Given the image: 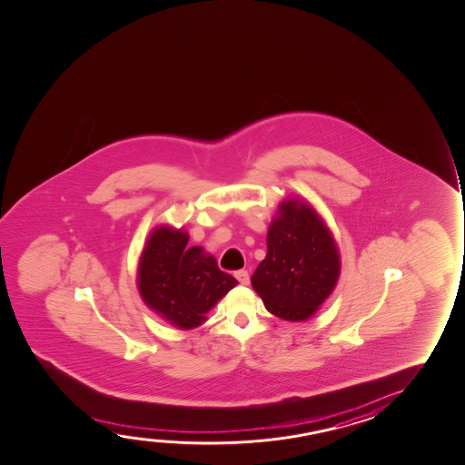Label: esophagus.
I'll return each mask as SVG.
<instances>
[{
	"mask_svg": "<svg viewBox=\"0 0 465 465\" xmlns=\"http://www.w3.org/2000/svg\"><path fill=\"white\" fill-rule=\"evenodd\" d=\"M235 277L238 279L241 285H249V282H251V279H249V272H247L246 270L236 271Z\"/></svg>",
	"mask_w": 465,
	"mask_h": 465,
	"instance_id": "esophagus-1",
	"label": "esophagus"
}]
</instances>
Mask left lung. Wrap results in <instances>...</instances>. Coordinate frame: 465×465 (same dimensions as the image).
<instances>
[{"mask_svg":"<svg viewBox=\"0 0 465 465\" xmlns=\"http://www.w3.org/2000/svg\"><path fill=\"white\" fill-rule=\"evenodd\" d=\"M266 244L251 279L253 290L281 320H309L339 282L341 262L332 232L309 202L288 197L271 221Z\"/></svg>","mask_w":465,"mask_h":465,"instance_id":"left-lung-1","label":"left lung"}]
</instances>
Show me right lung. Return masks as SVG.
Here are the masks:
<instances>
[{
	"instance_id": "1",
	"label": "right lung",
	"mask_w": 465,
	"mask_h": 465,
	"mask_svg": "<svg viewBox=\"0 0 465 465\" xmlns=\"http://www.w3.org/2000/svg\"><path fill=\"white\" fill-rule=\"evenodd\" d=\"M188 241L184 230L158 225L145 241L136 275L145 305L182 331L207 322L208 312L238 283L219 270L212 253L186 246Z\"/></svg>"
}]
</instances>
